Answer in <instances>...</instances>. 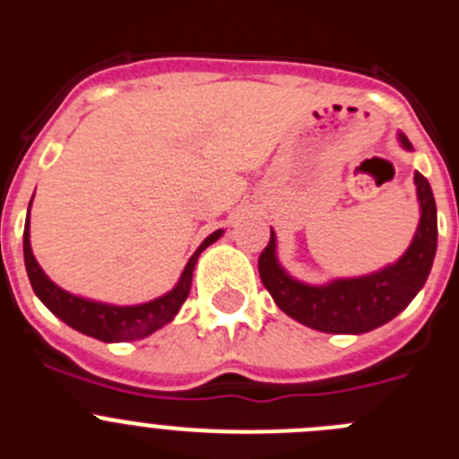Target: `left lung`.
<instances>
[{
    "mask_svg": "<svg viewBox=\"0 0 459 459\" xmlns=\"http://www.w3.org/2000/svg\"><path fill=\"white\" fill-rule=\"evenodd\" d=\"M400 147L413 152L404 133H397ZM416 197L420 206V221L409 248L393 264L359 275L335 278L326 285H307L291 278L278 259V241L271 230V241L259 255V278L273 296L275 306L324 333H368L397 317L413 296L423 290L437 253V204L435 195L423 174H413Z\"/></svg>",
    "mask_w": 459,
    "mask_h": 459,
    "instance_id": "left-lung-1",
    "label": "left lung"
}]
</instances>
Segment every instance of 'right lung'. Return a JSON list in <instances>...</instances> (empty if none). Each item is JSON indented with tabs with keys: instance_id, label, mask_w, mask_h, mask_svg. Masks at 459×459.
Instances as JSON below:
<instances>
[{
	"instance_id": "right-lung-1",
	"label": "right lung",
	"mask_w": 459,
	"mask_h": 459,
	"mask_svg": "<svg viewBox=\"0 0 459 459\" xmlns=\"http://www.w3.org/2000/svg\"><path fill=\"white\" fill-rule=\"evenodd\" d=\"M34 200V197H31ZM31 206V202H30ZM225 230H216L213 234L200 243V248L195 250L193 257L188 259V264L181 271L179 282L168 291V294L158 296L153 301L137 303V306H115V303L91 301L84 296L71 294V291L62 290L55 285L46 275V271L40 269L36 262L34 253H31L30 241V213H27V222H24V237H22V250H24V266H27V275H30L31 290L39 296L40 303L68 324L71 328L80 331V333L96 338L100 342H131V340H142L152 335L153 331L163 328L165 324L172 322L177 317L179 307L190 294V285H193V271L197 264V257L202 250H206L211 243H216L222 237Z\"/></svg>"
}]
</instances>
